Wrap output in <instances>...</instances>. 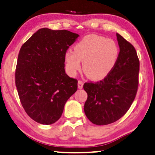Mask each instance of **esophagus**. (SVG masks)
<instances>
[{
    "instance_id": "34e87169",
    "label": "esophagus",
    "mask_w": 155,
    "mask_h": 155,
    "mask_svg": "<svg viewBox=\"0 0 155 155\" xmlns=\"http://www.w3.org/2000/svg\"><path fill=\"white\" fill-rule=\"evenodd\" d=\"M83 85H84L83 81H81V80H79V81H78V88L82 89L83 88Z\"/></svg>"
}]
</instances>
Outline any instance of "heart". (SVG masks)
Segmentation results:
<instances>
[{"instance_id":"heart-1","label":"heart","mask_w":155,"mask_h":155,"mask_svg":"<svg viewBox=\"0 0 155 155\" xmlns=\"http://www.w3.org/2000/svg\"><path fill=\"white\" fill-rule=\"evenodd\" d=\"M118 45L114 41L97 35H88L79 41L74 51L68 50L65 54L68 71L75 74L81 68L90 79H104L113 70L118 60Z\"/></svg>"}]
</instances>
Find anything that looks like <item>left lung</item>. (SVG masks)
<instances>
[{"label":"left lung","mask_w":155,"mask_h":155,"mask_svg":"<svg viewBox=\"0 0 155 155\" xmlns=\"http://www.w3.org/2000/svg\"><path fill=\"white\" fill-rule=\"evenodd\" d=\"M117 38L120 54L113 70L104 79L83 87L87 93L84 113L97 125L113 123L123 117L138 90L140 63L136 49L118 33Z\"/></svg>","instance_id":"1"}]
</instances>
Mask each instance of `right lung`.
I'll return each mask as SVG.
<instances>
[{
  "label": "right lung",
  "instance_id": "1",
  "mask_svg": "<svg viewBox=\"0 0 155 155\" xmlns=\"http://www.w3.org/2000/svg\"><path fill=\"white\" fill-rule=\"evenodd\" d=\"M79 35L66 30L41 28L23 44L18 54L15 84L23 108L42 124L57 122L78 87L65 71V54Z\"/></svg>",
  "mask_w": 155,
  "mask_h": 155
}]
</instances>
